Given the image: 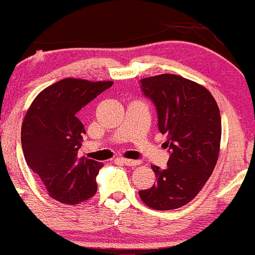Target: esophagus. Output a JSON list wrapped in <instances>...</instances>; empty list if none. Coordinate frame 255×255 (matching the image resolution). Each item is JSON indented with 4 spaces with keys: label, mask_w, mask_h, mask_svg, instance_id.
I'll use <instances>...</instances> for the list:
<instances>
[{
    "label": "esophagus",
    "mask_w": 255,
    "mask_h": 255,
    "mask_svg": "<svg viewBox=\"0 0 255 255\" xmlns=\"http://www.w3.org/2000/svg\"><path fill=\"white\" fill-rule=\"evenodd\" d=\"M121 160L122 163H124V164H126L127 166H133V165H139L140 163V160H135V159H127V158H121Z\"/></svg>",
    "instance_id": "1"
}]
</instances>
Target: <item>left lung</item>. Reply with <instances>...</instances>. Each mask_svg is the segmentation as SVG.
I'll return each instance as SVG.
<instances>
[{
  "label": "left lung",
  "instance_id": "1",
  "mask_svg": "<svg viewBox=\"0 0 255 255\" xmlns=\"http://www.w3.org/2000/svg\"><path fill=\"white\" fill-rule=\"evenodd\" d=\"M139 83L142 95L156 107L158 129L168 136L164 147L170 153L164 170L151 166L157 183L139 195L151 209H178L201 191L217 163L222 134L218 105L201 85L175 74Z\"/></svg>",
  "mask_w": 255,
  "mask_h": 255
}]
</instances>
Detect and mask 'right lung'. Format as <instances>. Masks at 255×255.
<instances>
[{
  "label": "right lung",
  "mask_w": 255,
  "mask_h": 255,
  "mask_svg": "<svg viewBox=\"0 0 255 255\" xmlns=\"http://www.w3.org/2000/svg\"><path fill=\"white\" fill-rule=\"evenodd\" d=\"M111 85L63 79L43 90L27 110L21 127L26 163L60 203L79 204L97 192L96 177L103 164L78 157L86 130L77 115Z\"/></svg>",
  "instance_id": "right-lung-1"
}]
</instances>
